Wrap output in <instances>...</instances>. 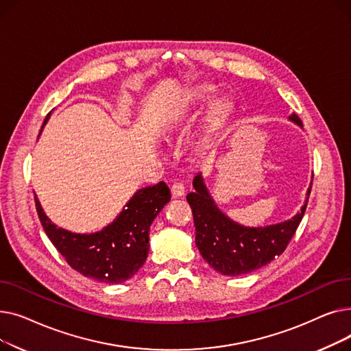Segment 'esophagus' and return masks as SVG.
Instances as JSON below:
<instances>
[{"mask_svg": "<svg viewBox=\"0 0 351 351\" xmlns=\"http://www.w3.org/2000/svg\"><path fill=\"white\" fill-rule=\"evenodd\" d=\"M171 192H172V196L173 197H182L185 196V186L182 185V183H173L172 188H171Z\"/></svg>", "mask_w": 351, "mask_h": 351, "instance_id": "34e87169", "label": "esophagus"}]
</instances>
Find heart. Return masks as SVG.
Returning a JSON list of instances; mask_svg holds the SVG:
<instances>
[{
  "instance_id": "1",
  "label": "heart",
  "mask_w": 351,
  "mask_h": 351,
  "mask_svg": "<svg viewBox=\"0 0 351 351\" xmlns=\"http://www.w3.org/2000/svg\"><path fill=\"white\" fill-rule=\"evenodd\" d=\"M213 94H215V88L212 85L202 84L192 89L188 102L191 105L196 106V105H200L202 102L208 101ZM229 109H230V106H229L228 101H225V99H216L208 106L204 122H205V126L209 132H215L216 129L226 121V118L229 115Z\"/></svg>"
}]
</instances>
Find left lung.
I'll list each match as a JSON object with an SVG mask.
<instances>
[{
	"label": "left lung",
	"instance_id": "left-lung-1",
	"mask_svg": "<svg viewBox=\"0 0 351 351\" xmlns=\"http://www.w3.org/2000/svg\"><path fill=\"white\" fill-rule=\"evenodd\" d=\"M289 121L303 128L296 114H291ZM193 188L195 192H191L186 200L193 212L195 243L202 257L220 274L241 276L269 265L285 252L303 219L311 182L303 206L291 219L257 228L237 223L220 210L202 172L193 178Z\"/></svg>",
	"mask_w": 351,
	"mask_h": 351
}]
</instances>
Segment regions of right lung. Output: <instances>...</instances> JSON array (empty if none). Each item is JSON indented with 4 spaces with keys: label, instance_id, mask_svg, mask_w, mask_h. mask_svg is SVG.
I'll list each match as a JSON object with an SVG mask.
<instances>
[{
    "label": "right lung",
    "instance_id": "right-lung-1",
    "mask_svg": "<svg viewBox=\"0 0 351 351\" xmlns=\"http://www.w3.org/2000/svg\"><path fill=\"white\" fill-rule=\"evenodd\" d=\"M49 117L51 112L41 132ZM169 200L171 191L165 182L138 189L114 222L94 233L58 228L47 216L36 195L35 206L49 241L72 269L101 283L118 285L131 279L143 266L149 253L151 225Z\"/></svg>",
    "mask_w": 351,
    "mask_h": 351
}]
</instances>
